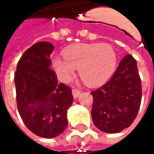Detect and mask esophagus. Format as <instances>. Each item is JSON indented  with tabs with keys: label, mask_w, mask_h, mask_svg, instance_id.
I'll return each mask as SVG.
<instances>
[{
	"label": "esophagus",
	"mask_w": 154,
	"mask_h": 154,
	"mask_svg": "<svg viewBox=\"0 0 154 154\" xmlns=\"http://www.w3.org/2000/svg\"><path fill=\"white\" fill-rule=\"evenodd\" d=\"M72 91V96H73L74 98H77V97H78L81 93V91L77 89V88H73Z\"/></svg>",
	"instance_id": "esophagus-1"
}]
</instances>
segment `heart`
<instances>
[{
    "instance_id": "1",
    "label": "heart",
    "mask_w": 154,
    "mask_h": 154,
    "mask_svg": "<svg viewBox=\"0 0 154 154\" xmlns=\"http://www.w3.org/2000/svg\"><path fill=\"white\" fill-rule=\"evenodd\" d=\"M64 59L55 57L54 67L63 81H68L75 69H79L82 80L90 86H97L108 80L113 74L117 56L108 44H79L64 52Z\"/></svg>"
}]
</instances>
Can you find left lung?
I'll list each match as a JSON object with an SVG mask.
<instances>
[{
    "instance_id": "left-lung-1",
    "label": "left lung",
    "mask_w": 154,
    "mask_h": 154,
    "mask_svg": "<svg viewBox=\"0 0 154 154\" xmlns=\"http://www.w3.org/2000/svg\"><path fill=\"white\" fill-rule=\"evenodd\" d=\"M91 117L97 128L116 134L132 125L139 112L142 86L136 60L127 54L106 83L91 92Z\"/></svg>"
}]
</instances>
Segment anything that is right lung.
Masks as SVG:
<instances>
[{
  "mask_svg": "<svg viewBox=\"0 0 154 154\" xmlns=\"http://www.w3.org/2000/svg\"><path fill=\"white\" fill-rule=\"evenodd\" d=\"M54 45L38 42L28 48L15 73L17 108L23 122L36 135L52 139L67 126V111L73 97L50 68Z\"/></svg>",
  "mask_w": 154,
  "mask_h": 154,
  "instance_id": "obj_1",
  "label": "right lung"
}]
</instances>
